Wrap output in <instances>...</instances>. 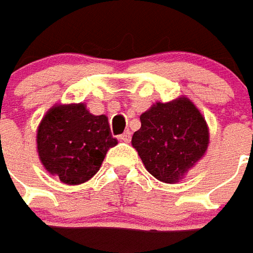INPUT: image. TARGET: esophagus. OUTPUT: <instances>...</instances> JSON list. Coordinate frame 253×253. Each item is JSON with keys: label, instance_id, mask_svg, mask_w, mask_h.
<instances>
[{"label": "esophagus", "instance_id": "1", "mask_svg": "<svg viewBox=\"0 0 253 253\" xmlns=\"http://www.w3.org/2000/svg\"><path fill=\"white\" fill-rule=\"evenodd\" d=\"M119 139L123 141V142H130V139H131V132L125 131L122 135H119Z\"/></svg>", "mask_w": 253, "mask_h": 253}]
</instances>
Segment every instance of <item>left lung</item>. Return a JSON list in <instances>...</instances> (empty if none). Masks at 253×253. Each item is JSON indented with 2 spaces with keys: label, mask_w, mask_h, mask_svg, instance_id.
<instances>
[{
  "label": "left lung",
  "mask_w": 253,
  "mask_h": 253,
  "mask_svg": "<svg viewBox=\"0 0 253 253\" xmlns=\"http://www.w3.org/2000/svg\"><path fill=\"white\" fill-rule=\"evenodd\" d=\"M139 119L141 128L134 132L131 144L145 169L159 181L178 182L206 153L208 127L188 98L157 102Z\"/></svg>",
  "instance_id": "left-lung-1"
}]
</instances>
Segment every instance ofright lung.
<instances>
[{"instance_id":"1","label":"right lung","mask_w":253,"mask_h":253,"mask_svg":"<svg viewBox=\"0 0 253 253\" xmlns=\"http://www.w3.org/2000/svg\"><path fill=\"white\" fill-rule=\"evenodd\" d=\"M38 153L50 174L67 185L89 181L100 169L107 151L118 144L108 118L91 115L84 104L57 105L41 122Z\"/></svg>"}]
</instances>
